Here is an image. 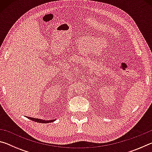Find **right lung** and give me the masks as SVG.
<instances>
[{
  "mask_svg": "<svg viewBox=\"0 0 152 152\" xmlns=\"http://www.w3.org/2000/svg\"><path fill=\"white\" fill-rule=\"evenodd\" d=\"M28 119H29L35 122H37V123H51L54 121L55 120H50V121H46V120H42V119H35V118H33V117H27Z\"/></svg>",
  "mask_w": 152,
  "mask_h": 152,
  "instance_id": "add662e5",
  "label": "right lung"
}]
</instances>
